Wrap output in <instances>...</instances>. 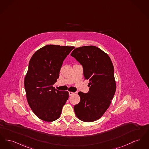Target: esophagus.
<instances>
[{"label":"esophagus","mask_w":149,"mask_h":149,"mask_svg":"<svg viewBox=\"0 0 149 149\" xmlns=\"http://www.w3.org/2000/svg\"><path fill=\"white\" fill-rule=\"evenodd\" d=\"M74 94V92H69V96H72V95H73Z\"/></svg>","instance_id":"esophagus-1"}]
</instances>
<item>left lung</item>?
Instances as JSON below:
<instances>
[{
  "label": "left lung",
  "mask_w": 149,
  "mask_h": 149,
  "mask_svg": "<svg viewBox=\"0 0 149 149\" xmlns=\"http://www.w3.org/2000/svg\"><path fill=\"white\" fill-rule=\"evenodd\" d=\"M71 56L83 66L90 87L87 93H78L80 101L74 107L75 113L83 122H94L105 113L115 93L113 63L107 53L93 45L77 48Z\"/></svg>",
  "instance_id": "8db88e82"
}]
</instances>
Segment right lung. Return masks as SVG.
<instances>
[{"label":"right lung","mask_w":149,"mask_h":149,"mask_svg":"<svg viewBox=\"0 0 149 149\" xmlns=\"http://www.w3.org/2000/svg\"><path fill=\"white\" fill-rule=\"evenodd\" d=\"M75 48L72 46L47 45L31 57L24 80L27 100L33 113L51 122L58 119L69 98L68 91H60L53 85L59 77L65 58Z\"/></svg>","instance_id":"1"}]
</instances>
